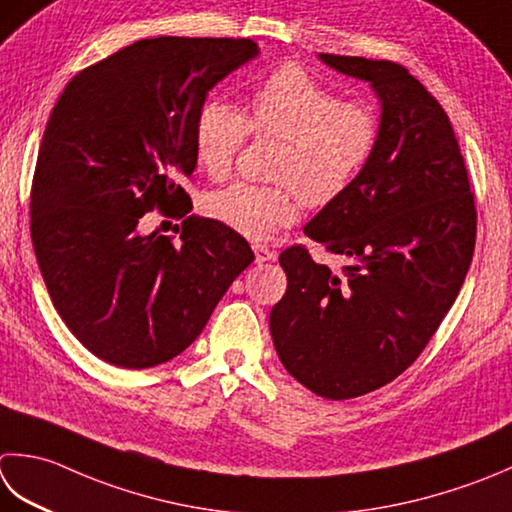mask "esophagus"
<instances>
[{"label":"esophagus","mask_w":512,"mask_h":512,"mask_svg":"<svg viewBox=\"0 0 512 512\" xmlns=\"http://www.w3.org/2000/svg\"><path fill=\"white\" fill-rule=\"evenodd\" d=\"M253 253H255V262H257V264L273 262V259L277 257L275 250H270V248L264 246V244H253Z\"/></svg>","instance_id":"esophagus-1"}]
</instances>
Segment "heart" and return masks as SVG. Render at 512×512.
Here are the masks:
<instances>
[{"label":"heart","mask_w":512,"mask_h":512,"mask_svg":"<svg viewBox=\"0 0 512 512\" xmlns=\"http://www.w3.org/2000/svg\"><path fill=\"white\" fill-rule=\"evenodd\" d=\"M250 115L222 99H206L195 117V157L210 179L233 170L250 133L282 139L273 164L277 184L235 182L210 193L206 213L246 239L264 242L290 226L299 199L324 208L344 197L364 173L382 137L373 110L346 99L302 66L268 73L248 99Z\"/></svg>","instance_id":"heart-1"}]
</instances>
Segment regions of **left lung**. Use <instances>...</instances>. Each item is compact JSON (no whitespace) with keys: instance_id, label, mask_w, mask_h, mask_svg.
<instances>
[{"instance_id":"1","label":"left lung","mask_w":512,"mask_h":512,"mask_svg":"<svg viewBox=\"0 0 512 512\" xmlns=\"http://www.w3.org/2000/svg\"><path fill=\"white\" fill-rule=\"evenodd\" d=\"M319 59L373 86L382 137L353 188L304 226L348 266L330 270L304 246L286 248L288 286L270 335L299 384L350 399L393 382L435 335L473 262L477 210L448 115L404 66Z\"/></svg>"}]
</instances>
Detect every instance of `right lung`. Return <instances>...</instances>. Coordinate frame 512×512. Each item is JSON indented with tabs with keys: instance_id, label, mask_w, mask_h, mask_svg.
<instances>
[{
	"instance_id": "1",
	"label": "right lung",
	"mask_w": 512,
	"mask_h": 512,
	"mask_svg": "<svg viewBox=\"0 0 512 512\" xmlns=\"http://www.w3.org/2000/svg\"><path fill=\"white\" fill-rule=\"evenodd\" d=\"M259 53L253 39H139L66 84L30 190V237L59 317L95 357L150 368L195 342L235 277L246 239L190 215L195 117L208 90ZM180 237L141 233L150 209Z\"/></svg>"
}]
</instances>
